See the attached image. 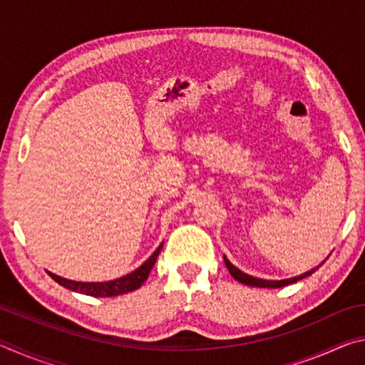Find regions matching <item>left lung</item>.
Masks as SVG:
<instances>
[{"label": "left lung", "mask_w": 365, "mask_h": 365, "mask_svg": "<svg viewBox=\"0 0 365 365\" xmlns=\"http://www.w3.org/2000/svg\"><path fill=\"white\" fill-rule=\"evenodd\" d=\"M224 261H225V265H227V269H228V272H230V275L233 277L235 280L237 282H240V283H245V285H248V287H257V288H282V287H287V285H292V283H296L298 280H302V279H306V277H309V275H312L314 272H316L320 265L322 264H319L317 267H314V269H311V270H307V272H304V274H301V275H298V277H292V279H283V280H264V279H257V277H252V275H248V274H245V272H242L240 270L238 267H235V265L228 261V259L224 256Z\"/></svg>", "instance_id": "1"}]
</instances>
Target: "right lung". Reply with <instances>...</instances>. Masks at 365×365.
I'll list each match as a JSON object with an SVG mask.
<instances>
[{
    "instance_id": "right-lung-1",
    "label": "right lung",
    "mask_w": 365,
    "mask_h": 365,
    "mask_svg": "<svg viewBox=\"0 0 365 365\" xmlns=\"http://www.w3.org/2000/svg\"><path fill=\"white\" fill-rule=\"evenodd\" d=\"M163 246H164V242L158 246V250L153 252L150 259H146V261L141 264L137 270L120 277V279L109 280V282H76V280L64 279V277H59L49 270L46 272L54 282H58L61 287L71 289V292L95 296V298H110V296L130 293L133 289H138L141 285H143L148 279V275H150L154 262H156L160 250H163Z\"/></svg>"
}]
</instances>
